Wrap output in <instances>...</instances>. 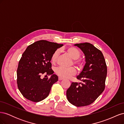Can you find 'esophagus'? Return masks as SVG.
Segmentation results:
<instances>
[{
  "instance_id": "esophagus-1",
  "label": "esophagus",
  "mask_w": 124,
  "mask_h": 124,
  "mask_svg": "<svg viewBox=\"0 0 124 124\" xmlns=\"http://www.w3.org/2000/svg\"><path fill=\"white\" fill-rule=\"evenodd\" d=\"M62 80H63V78H61V77H59V78H58V80H59V81Z\"/></svg>"
}]
</instances>
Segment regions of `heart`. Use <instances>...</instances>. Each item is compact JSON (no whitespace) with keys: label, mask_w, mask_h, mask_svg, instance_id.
Wrapping results in <instances>:
<instances>
[{"label":"heart","mask_w":124,"mask_h":124,"mask_svg":"<svg viewBox=\"0 0 124 124\" xmlns=\"http://www.w3.org/2000/svg\"><path fill=\"white\" fill-rule=\"evenodd\" d=\"M66 52L69 54L70 57L73 59H75L74 63L77 65L79 69H82L83 67V62L79 59L81 55V51L74 46H70L66 49ZM60 53L59 50H56L54 52L51 57V62L52 63H55L57 62L58 56ZM55 73L58 76L63 78H70L75 75L77 73V70L74 67H71L69 68H62L59 67L55 69Z\"/></svg>","instance_id":"heart-1"}]
</instances>
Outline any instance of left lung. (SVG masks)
<instances>
[{
    "label": "left lung",
    "instance_id": "8db88e82",
    "mask_svg": "<svg viewBox=\"0 0 124 124\" xmlns=\"http://www.w3.org/2000/svg\"><path fill=\"white\" fill-rule=\"evenodd\" d=\"M83 52L85 64L77 76L83 83L72 82L66 92L69 102L76 107L92 104L101 94L105 88L107 67L103 54L89 43L74 44Z\"/></svg>",
    "mask_w": 124,
    "mask_h": 124
}]
</instances>
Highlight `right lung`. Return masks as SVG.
<instances>
[{
	"label": "right lung",
	"instance_id": "add662e5",
	"mask_svg": "<svg viewBox=\"0 0 124 124\" xmlns=\"http://www.w3.org/2000/svg\"><path fill=\"white\" fill-rule=\"evenodd\" d=\"M62 46L39 40L29 45L22 54L17 69V84L25 98L37 102L49 95L52 85L58 78L51 68V57ZM42 74L51 76L50 78L42 79Z\"/></svg>",
	"mask_w": 124,
	"mask_h": 124
}]
</instances>
